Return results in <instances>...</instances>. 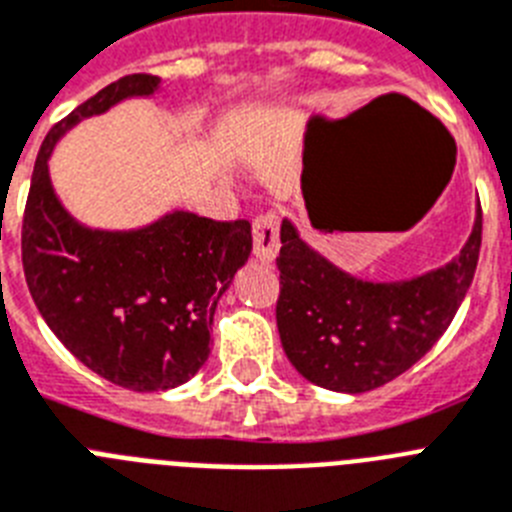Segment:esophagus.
<instances>
[{"instance_id": "34e87169", "label": "esophagus", "mask_w": 512, "mask_h": 512, "mask_svg": "<svg viewBox=\"0 0 512 512\" xmlns=\"http://www.w3.org/2000/svg\"><path fill=\"white\" fill-rule=\"evenodd\" d=\"M252 242H255L257 260L273 262L281 250V213L262 211L252 224Z\"/></svg>"}]
</instances>
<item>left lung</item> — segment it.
Returning a JSON list of instances; mask_svg holds the SVG:
<instances>
[{
    "label": "left lung",
    "mask_w": 512,
    "mask_h": 512,
    "mask_svg": "<svg viewBox=\"0 0 512 512\" xmlns=\"http://www.w3.org/2000/svg\"><path fill=\"white\" fill-rule=\"evenodd\" d=\"M281 244L275 319L288 361L311 384L361 394L402 376L448 330L474 281L482 208L459 257L404 283L342 273L309 250L288 221Z\"/></svg>",
    "instance_id": "left-lung-1"
}]
</instances>
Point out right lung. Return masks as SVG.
<instances>
[{"instance_id":"obj_1","label":"right lung","mask_w":512,"mask_h":512,"mask_svg":"<svg viewBox=\"0 0 512 512\" xmlns=\"http://www.w3.org/2000/svg\"><path fill=\"white\" fill-rule=\"evenodd\" d=\"M157 84L154 74H128L61 118L38 151L22 216V270L46 324L90 371L133 391L172 389L198 373L216 304L252 252L247 219L175 211L139 231H97L53 193L48 154L61 133Z\"/></svg>"}]
</instances>
